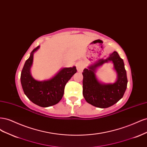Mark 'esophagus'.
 I'll return each instance as SVG.
<instances>
[{"label": "esophagus", "instance_id": "34e87169", "mask_svg": "<svg viewBox=\"0 0 147 147\" xmlns=\"http://www.w3.org/2000/svg\"><path fill=\"white\" fill-rule=\"evenodd\" d=\"M77 70L78 72H82V71L83 70V68H84V64L82 63H78L77 64Z\"/></svg>", "mask_w": 147, "mask_h": 147}]
</instances>
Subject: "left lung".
<instances>
[{
	"mask_svg": "<svg viewBox=\"0 0 147 147\" xmlns=\"http://www.w3.org/2000/svg\"><path fill=\"white\" fill-rule=\"evenodd\" d=\"M112 61L117 74V80L114 84H102L95 75L97 67L104 63ZM83 95L88 103L99 108H108L121 99L127 88V79L123 60L117 51H114L105 59H100L95 64L84 69L82 73Z\"/></svg>",
	"mask_w": 147,
	"mask_h": 147,
	"instance_id": "obj_1",
	"label": "left lung"
}]
</instances>
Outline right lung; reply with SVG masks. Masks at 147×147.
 <instances>
[{
  "label": "right lung",
  "instance_id": "right-lung-1",
  "mask_svg": "<svg viewBox=\"0 0 147 147\" xmlns=\"http://www.w3.org/2000/svg\"><path fill=\"white\" fill-rule=\"evenodd\" d=\"M40 46L32 50L26 61L21 74V83L24 94L34 104L42 107L54 105L63 98L66 83L77 72L76 67L63 68L53 78L47 80L38 81L30 74L34 53Z\"/></svg>",
  "mask_w": 147,
  "mask_h": 147
}]
</instances>
